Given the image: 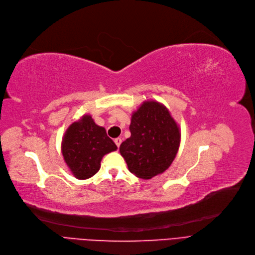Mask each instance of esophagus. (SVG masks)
I'll list each match as a JSON object with an SVG mask.
<instances>
[{
  "label": "esophagus",
  "mask_w": 255,
  "mask_h": 255,
  "mask_svg": "<svg viewBox=\"0 0 255 255\" xmlns=\"http://www.w3.org/2000/svg\"><path fill=\"white\" fill-rule=\"evenodd\" d=\"M114 142H115V144L117 145V147H119L121 142H123V140H121V138H116V139L114 140Z\"/></svg>",
  "instance_id": "1"
}]
</instances>
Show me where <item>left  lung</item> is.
<instances>
[{
	"label": "left lung",
	"mask_w": 255,
	"mask_h": 255,
	"mask_svg": "<svg viewBox=\"0 0 255 255\" xmlns=\"http://www.w3.org/2000/svg\"><path fill=\"white\" fill-rule=\"evenodd\" d=\"M130 137L120 145L128 170L149 179L163 173L177 153L180 132L168 109L157 102H144L131 115Z\"/></svg>",
	"instance_id": "8db88e82"
}]
</instances>
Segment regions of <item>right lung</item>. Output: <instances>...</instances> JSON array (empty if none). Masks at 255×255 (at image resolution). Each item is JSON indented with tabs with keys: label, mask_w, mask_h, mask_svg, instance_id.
<instances>
[{
	"label": "right lung",
	"mask_w": 255,
	"mask_h": 255,
	"mask_svg": "<svg viewBox=\"0 0 255 255\" xmlns=\"http://www.w3.org/2000/svg\"><path fill=\"white\" fill-rule=\"evenodd\" d=\"M61 147L65 163L79 179L93 176L100 170L103 156L117 149L106 129L95 125L90 115H84L67 128Z\"/></svg>",
	"instance_id": "add662e5"
}]
</instances>
